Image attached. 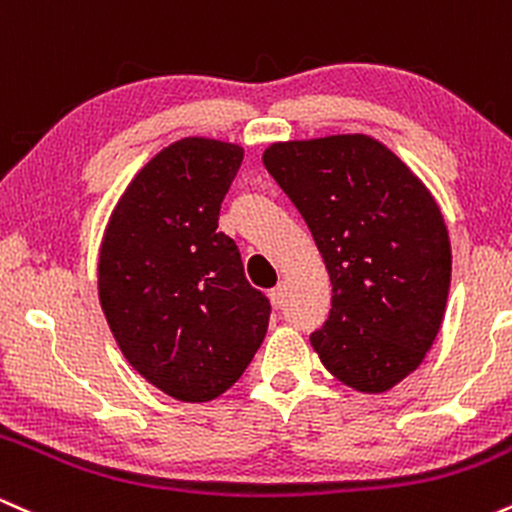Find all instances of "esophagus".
<instances>
[{
	"label": "esophagus",
	"mask_w": 512,
	"mask_h": 512,
	"mask_svg": "<svg viewBox=\"0 0 512 512\" xmlns=\"http://www.w3.org/2000/svg\"><path fill=\"white\" fill-rule=\"evenodd\" d=\"M269 301H272L274 308H281V305H284V301H286V286L284 284L274 286V289L269 291Z\"/></svg>",
	"instance_id": "obj_1"
}]
</instances>
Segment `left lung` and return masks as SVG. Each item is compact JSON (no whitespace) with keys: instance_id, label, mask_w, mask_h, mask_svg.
I'll list each match as a JSON object with an SVG mask.
<instances>
[{"instance_id":"1","label":"left lung","mask_w":512,"mask_h":512,"mask_svg":"<svg viewBox=\"0 0 512 512\" xmlns=\"http://www.w3.org/2000/svg\"><path fill=\"white\" fill-rule=\"evenodd\" d=\"M262 161L330 272V317L310 334L322 366L358 392L390 390L424 361L448 303L452 255L436 199L366 134L279 142Z\"/></svg>"}]
</instances>
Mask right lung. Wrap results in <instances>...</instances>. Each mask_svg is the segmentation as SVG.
I'll use <instances>...</instances> for the list:
<instances>
[{
	"label": "right lung",
	"instance_id": "add662e5",
	"mask_svg": "<svg viewBox=\"0 0 512 512\" xmlns=\"http://www.w3.org/2000/svg\"><path fill=\"white\" fill-rule=\"evenodd\" d=\"M243 149L185 137L134 175L110 214L98 296L129 366L180 402L223 395L260 349L272 305L245 279L219 211Z\"/></svg>",
	"mask_w": 512,
	"mask_h": 512
}]
</instances>
